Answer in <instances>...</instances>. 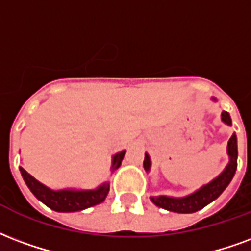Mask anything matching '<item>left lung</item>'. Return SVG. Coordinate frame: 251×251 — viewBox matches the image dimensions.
<instances>
[{"mask_svg": "<svg viewBox=\"0 0 251 251\" xmlns=\"http://www.w3.org/2000/svg\"><path fill=\"white\" fill-rule=\"evenodd\" d=\"M211 101H217V98L211 97ZM221 120L227 126H231V118L227 111L221 113ZM227 155H229V163L226 168L222 170L220 176H217L210 182L201 186L198 190H196L192 194L185 197H169V196H155L150 197V201L154 205L162 207L165 210L173 211V213H182V214H189V213H196V211L203 209L206 205L217 200L222 194L225 189L227 187L231 179L234 177L235 170H237V157H238V149H237V135L233 133L227 142ZM144 168L146 172H149L151 168V161L150 155L145 153Z\"/></svg>", "mask_w": 251, "mask_h": 251, "instance_id": "left-lung-1", "label": "left lung"}]
</instances>
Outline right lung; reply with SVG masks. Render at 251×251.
Wrapping results in <instances>:
<instances>
[{
    "label": "right lung",
    "mask_w": 251,
    "mask_h": 251,
    "mask_svg": "<svg viewBox=\"0 0 251 251\" xmlns=\"http://www.w3.org/2000/svg\"><path fill=\"white\" fill-rule=\"evenodd\" d=\"M126 150H122L120 153L113 155L111 173L120 168ZM20 172H21V176L25 183L30 189V192L36 196L37 200H40L42 203H45L51 210L58 211V213L81 211L88 209V207H92V206L98 205V203L105 201L109 189H110V182L106 181L96 189H90V190H79V189L54 190V189L45 186L40 181H37L36 178L30 176L25 169L20 168Z\"/></svg>",
    "instance_id": "add662e5"
}]
</instances>
